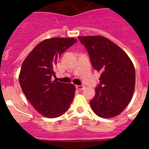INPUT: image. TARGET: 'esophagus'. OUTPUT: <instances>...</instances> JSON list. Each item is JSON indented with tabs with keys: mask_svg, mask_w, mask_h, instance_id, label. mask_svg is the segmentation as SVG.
<instances>
[{
	"mask_svg": "<svg viewBox=\"0 0 149 149\" xmlns=\"http://www.w3.org/2000/svg\"><path fill=\"white\" fill-rule=\"evenodd\" d=\"M76 88H77L78 90H83V89H84V88H85V86H79V85H76Z\"/></svg>",
	"mask_w": 149,
	"mask_h": 149,
	"instance_id": "1",
	"label": "esophagus"
}]
</instances>
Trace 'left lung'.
<instances>
[{
    "label": "left lung",
    "instance_id": "8db88e82",
    "mask_svg": "<svg viewBox=\"0 0 149 149\" xmlns=\"http://www.w3.org/2000/svg\"><path fill=\"white\" fill-rule=\"evenodd\" d=\"M86 48L94 68L101 73L95 97L90 101L94 113L111 118L120 114L133 97L136 71L128 55L102 36L79 37Z\"/></svg>",
    "mask_w": 149,
    "mask_h": 149
}]
</instances>
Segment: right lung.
Masks as SVG:
<instances>
[{
    "mask_svg": "<svg viewBox=\"0 0 149 149\" xmlns=\"http://www.w3.org/2000/svg\"><path fill=\"white\" fill-rule=\"evenodd\" d=\"M76 42L65 37L47 39L30 52L22 63L19 76L21 88L33 107L43 116H61L73 101L75 86L52 81V76L61 53Z\"/></svg>",
    "mask_w": 149,
    "mask_h": 149,
    "instance_id": "obj_1",
    "label": "right lung"
}]
</instances>
